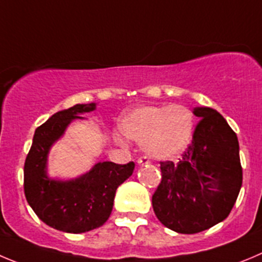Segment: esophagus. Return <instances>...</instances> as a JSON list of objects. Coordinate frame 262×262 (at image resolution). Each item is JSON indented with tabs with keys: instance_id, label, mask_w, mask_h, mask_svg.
I'll list each match as a JSON object with an SVG mask.
<instances>
[{
	"instance_id": "34e87169",
	"label": "esophagus",
	"mask_w": 262,
	"mask_h": 262,
	"mask_svg": "<svg viewBox=\"0 0 262 262\" xmlns=\"http://www.w3.org/2000/svg\"><path fill=\"white\" fill-rule=\"evenodd\" d=\"M137 163H138V165H148L150 164V160H148L146 156H142V158H139L138 160H137Z\"/></svg>"
}]
</instances>
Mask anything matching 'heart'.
<instances>
[{
    "label": "heart",
    "instance_id": "obj_1",
    "mask_svg": "<svg viewBox=\"0 0 262 262\" xmlns=\"http://www.w3.org/2000/svg\"><path fill=\"white\" fill-rule=\"evenodd\" d=\"M119 128L126 138L142 143L143 151L151 159L169 160L189 146L194 132V116L181 104L145 106L126 114ZM115 139L123 143L120 134H115Z\"/></svg>",
    "mask_w": 262,
    "mask_h": 262
}]
</instances>
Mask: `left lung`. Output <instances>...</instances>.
<instances>
[{
    "label": "left lung",
    "instance_id": "1",
    "mask_svg": "<svg viewBox=\"0 0 262 262\" xmlns=\"http://www.w3.org/2000/svg\"><path fill=\"white\" fill-rule=\"evenodd\" d=\"M200 119L178 163L160 161L152 195L159 221L176 233L195 234L224 221L242 187L238 137L216 110L195 107Z\"/></svg>",
    "mask_w": 262,
    "mask_h": 262
}]
</instances>
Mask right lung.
<instances>
[{
    "mask_svg": "<svg viewBox=\"0 0 262 262\" xmlns=\"http://www.w3.org/2000/svg\"><path fill=\"white\" fill-rule=\"evenodd\" d=\"M95 103L75 104L54 114L38 126L24 164V194L38 219L53 229L71 234L86 233L102 226L114 207L116 189L128 180L134 163H97L75 180H54L48 176V155L51 146L64 134L80 114L94 111Z\"/></svg>",
    "mask_w": 262,
    "mask_h": 262,
    "instance_id": "right-lung-1",
    "label": "right lung"
}]
</instances>
